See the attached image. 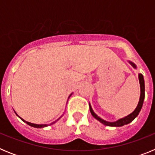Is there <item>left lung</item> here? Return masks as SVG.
Instances as JSON below:
<instances>
[{
  "label": "left lung",
  "mask_w": 155,
  "mask_h": 155,
  "mask_svg": "<svg viewBox=\"0 0 155 155\" xmlns=\"http://www.w3.org/2000/svg\"><path fill=\"white\" fill-rule=\"evenodd\" d=\"M131 64V65L134 67V68H136V66L134 65L133 63L130 62ZM139 81H140V101H139V103H138L136 109L131 114L128 115L127 116L124 117V118H122L120 120H117L116 122H107V121H105V120H102L101 118H99L98 116H97L95 113L93 112L92 109H91V105L89 104V107H90V112H91V115L93 116V117L98 120V121L101 122L102 124L105 126H108V127H122V126H124L126 124H128L130 123L133 121L134 119L136 118L137 116H138L139 114L140 111L141 109L142 108V105H143V100H144V96H145V88H144V80H143V77L141 74H139Z\"/></svg>",
  "instance_id": "8db88e82"
}]
</instances>
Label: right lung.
Listing matches in <instances>:
<instances>
[{
	"label": "right lung",
	"mask_w": 155,
	"mask_h": 155,
	"mask_svg": "<svg viewBox=\"0 0 155 155\" xmlns=\"http://www.w3.org/2000/svg\"><path fill=\"white\" fill-rule=\"evenodd\" d=\"M21 120H22V119H21ZM23 121L25 122V123H26L27 124H28V125H29V126H31V127H35V128H42V127H47L48 125H46V124H45V125H43V124H31V123H28V122H26V121H25L24 120H22ZM54 123H55V122H54ZM54 123H52V124H49V126L50 125H52V124H54Z\"/></svg>",
	"instance_id": "obj_1"
}]
</instances>
